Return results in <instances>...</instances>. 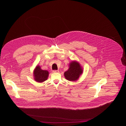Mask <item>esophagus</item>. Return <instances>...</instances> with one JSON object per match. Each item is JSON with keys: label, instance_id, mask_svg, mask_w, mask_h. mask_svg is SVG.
I'll return each instance as SVG.
<instances>
[{"label": "esophagus", "instance_id": "1", "mask_svg": "<svg viewBox=\"0 0 126 126\" xmlns=\"http://www.w3.org/2000/svg\"><path fill=\"white\" fill-rule=\"evenodd\" d=\"M59 71L58 70H53V73H59Z\"/></svg>", "mask_w": 126, "mask_h": 126}]
</instances>
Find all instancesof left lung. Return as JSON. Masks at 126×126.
Masks as SVG:
<instances>
[{
  "mask_svg": "<svg viewBox=\"0 0 126 126\" xmlns=\"http://www.w3.org/2000/svg\"><path fill=\"white\" fill-rule=\"evenodd\" d=\"M83 70L79 63L76 61H72L69 64V68L64 72V76L66 79L69 81L78 80Z\"/></svg>",
  "mask_w": 126,
  "mask_h": 126,
  "instance_id": "1",
  "label": "left lung"
}]
</instances>
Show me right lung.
<instances>
[{"label":"right lung","instance_id":"add662e5","mask_svg":"<svg viewBox=\"0 0 126 126\" xmlns=\"http://www.w3.org/2000/svg\"><path fill=\"white\" fill-rule=\"evenodd\" d=\"M34 79L38 82H43L47 79L49 72L47 70H44L41 69L39 65L36 66L33 72Z\"/></svg>","mask_w":126,"mask_h":126}]
</instances>
